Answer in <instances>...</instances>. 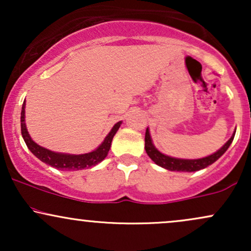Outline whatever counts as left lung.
<instances>
[{"instance_id": "left-lung-1", "label": "left lung", "mask_w": 251, "mask_h": 251, "mask_svg": "<svg viewBox=\"0 0 251 251\" xmlns=\"http://www.w3.org/2000/svg\"><path fill=\"white\" fill-rule=\"evenodd\" d=\"M236 132V131H235ZM235 132L234 134L231 135L227 142L224 144L222 148L218 150L217 152L215 153L208 155V157L204 158H200V159H180V158H174L170 157V155L163 154L162 152L158 151L157 149L154 148L153 143H152L151 135H150V131L149 128H146V133H145V150L146 153L150 158H151L153 162L157 164V165L162 166V168L170 170V171H181V172H195L198 171V170L205 169L208 168L209 165H211L212 163H215L221 155L224 154V152L229 149L230 144L232 143L235 137Z\"/></svg>"}]
</instances>
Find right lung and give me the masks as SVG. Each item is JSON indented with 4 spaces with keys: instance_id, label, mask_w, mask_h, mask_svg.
Here are the masks:
<instances>
[{
    "instance_id": "obj_1",
    "label": "right lung",
    "mask_w": 251,
    "mask_h": 251,
    "mask_svg": "<svg viewBox=\"0 0 251 251\" xmlns=\"http://www.w3.org/2000/svg\"><path fill=\"white\" fill-rule=\"evenodd\" d=\"M25 101H24L21 111V133L22 137H24L25 145H27L28 149L30 150L31 153L35 155L36 158H39L41 162L48 164V165L53 166V168H55L57 170H62V171H76V170L88 169L92 168V166H96L97 164H99L100 162H102L108 153L114 134L117 133L120 125H122V122H118L116 125L112 127L111 132L106 135L105 140H103V142L100 144L99 148L94 150V151L83 154L59 153V152L50 151V150H47L42 148V146L37 145V144L31 139L29 133H28L27 131V127H25Z\"/></svg>"
}]
</instances>
